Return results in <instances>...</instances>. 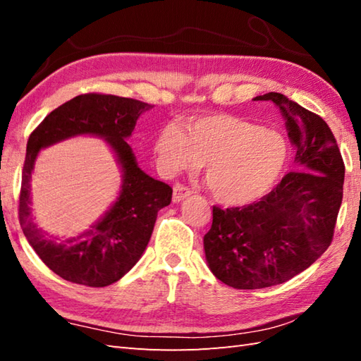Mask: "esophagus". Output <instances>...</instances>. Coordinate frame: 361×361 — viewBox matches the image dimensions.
Masks as SVG:
<instances>
[{
  "label": "esophagus",
  "instance_id": "esophagus-1",
  "mask_svg": "<svg viewBox=\"0 0 361 361\" xmlns=\"http://www.w3.org/2000/svg\"><path fill=\"white\" fill-rule=\"evenodd\" d=\"M190 195V189L183 186V185H175L173 186V194H172V202L173 203H180L181 200H185Z\"/></svg>",
  "mask_w": 361,
  "mask_h": 361
}]
</instances>
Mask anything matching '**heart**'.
<instances>
[{
  "instance_id": "heart-1",
  "label": "heart",
  "mask_w": 361,
  "mask_h": 361,
  "mask_svg": "<svg viewBox=\"0 0 361 361\" xmlns=\"http://www.w3.org/2000/svg\"><path fill=\"white\" fill-rule=\"evenodd\" d=\"M153 150L166 173L203 166L206 188L226 206H245L267 195L290 158L279 132L233 114H206L186 121L185 127L169 122Z\"/></svg>"
}]
</instances>
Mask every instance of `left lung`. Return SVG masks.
<instances>
[{
	"mask_svg": "<svg viewBox=\"0 0 361 361\" xmlns=\"http://www.w3.org/2000/svg\"><path fill=\"white\" fill-rule=\"evenodd\" d=\"M278 106L296 149L295 171L245 208L214 206L203 237L217 279L239 290L286 282L329 248L343 200L344 163L331 128L318 114L281 93L256 96Z\"/></svg>",
	"mask_w": 361,
	"mask_h": 361,
	"instance_id": "left-lung-1",
	"label": "left lung"
}]
</instances>
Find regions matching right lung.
<instances>
[{
	"instance_id": "right-lung-1",
	"label": "right lung",
	"mask_w": 361,
	"mask_h": 361,
	"mask_svg": "<svg viewBox=\"0 0 361 361\" xmlns=\"http://www.w3.org/2000/svg\"><path fill=\"white\" fill-rule=\"evenodd\" d=\"M153 109L135 99L80 94L51 111L29 136L20 192V225L30 247L60 278L88 287H106L127 274L141 259L158 211L171 204L172 188L137 166L127 140L136 121ZM75 135L101 137L112 149L123 173L117 200L87 232L59 240L33 220L30 180L37 153Z\"/></svg>"
}]
</instances>
